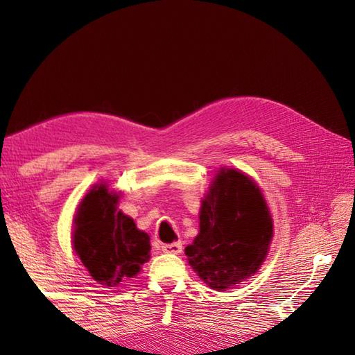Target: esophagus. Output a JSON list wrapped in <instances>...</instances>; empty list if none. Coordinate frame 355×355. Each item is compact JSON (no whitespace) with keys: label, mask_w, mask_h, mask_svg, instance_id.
<instances>
[{"label":"esophagus","mask_w":355,"mask_h":355,"mask_svg":"<svg viewBox=\"0 0 355 355\" xmlns=\"http://www.w3.org/2000/svg\"><path fill=\"white\" fill-rule=\"evenodd\" d=\"M161 249H163V252H166V254H173V255H178L182 254L183 250V245L182 243H171V244H163L161 245Z\"/></svg>","instance_id":"obj_1"}]
</instances>
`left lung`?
<instances>
[{
    "label": "left lung",
    "mask_w": 355,
    "mask_h": 355,
    "mask_svg": "<svg viewBox=\"0 0 355 355\" xmlns=\"http://www.w3.org/2000/svg\"><path fill=\"white\" fill-rule=\"evenodd\" d=\"M272 238V219L254 180L220 169L200 208V232L184 249L199 277L227 290L261 266Z\"/></svg>",
    "instance_id": "obj_1"
}]
</instances>
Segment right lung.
<instances>
[{"mask_svg":"<svg viewBox=\"0 0 355 355\" xmlns=\"http://www.w3.org/2000/svg\"><path fill=\"white\" fill-rule=\"evenodd\" d=\"M117 200L106 184H97L84 197L75 218L76 255L92 277L106 286L133 277L150 258L148 235L117 211Z\"/></svg>","mask_w":355,"mask_h":355,"instance_id":"obj_1","label":"right lung"}]
</instances>
